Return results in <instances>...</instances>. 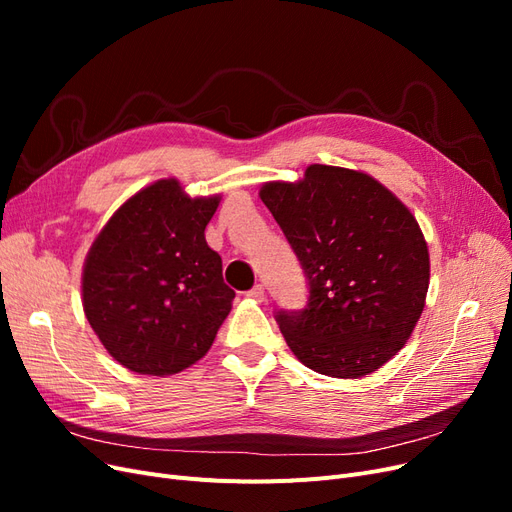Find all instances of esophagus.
Segmentation results:
<instances>
[{
	"label": "esophagus",
	"mask_w": 512,
	"mask_h": 512,
	"mask_svg": "<svg viewBox=\"0 0 512 512\" xmlns=\"http://www.w3.org/2000/svg\"><path fill=\"white\" fill-rule=\"evenodd\" d=\"M247 297L254 299V301H265V286H262V284H256L250 292H247Z\"/></svg>",
	"instance_id": "1"
}]
</instances>
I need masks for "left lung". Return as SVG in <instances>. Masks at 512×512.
<instances>
[{
	"label": "left lung",
	"instance_id": "obj_1",
	"mask_svg": "<svg viewBox=\"0 0 512 512\" xmlns=\"http://www.w3.org/2000/svg\"><path fill=\"white\" fill-rule=\"evenodd\" d=\"M260 200L309 284L305 309L275 316L286 344L318 374H374L425 307L429 250L416 218L374 177L327 164L307 166L294 183H265Z\"/></svg>",
	"mask_w": 512,
	"mask_h": 512
}]
</instances>
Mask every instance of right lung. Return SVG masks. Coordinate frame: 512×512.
Masks as SVG:
<instances>
[{
    "label": "right lung",
    "mask_w": 512,
    "mask_h": 512,
    "mask_svg": "<svg viewBox=\"0 0 512 512\" xmlns=\"http://www.w3.org/2000/svg\"><path fill=\"white\" fill-rule=\"evenodd\" d=\"M222 196L190 198L177 179L130 196L91 243L83 309L102 346L136 374L170 376L203 359L235 290L205 228Z\"/></svg>",
    "instance_id": "1"
}]
</instances>
